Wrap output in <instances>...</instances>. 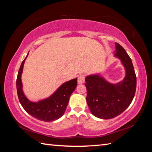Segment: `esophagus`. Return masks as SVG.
<instances>
[{"label": "esophagus", "instance_id": "obj_1", "mask_svg": "<svg viewBox=\"0 0 152 152\" xmlns=\"http://www.w3.org/2000/svg\"><path fill=\"white\" fill-rule=\"evenodd\" d=\"M86 76L84 74H80L78 77V84H82L85 82Z\"/></svg>", "mask_w": 152, "mask_h": 152}]
</instances>
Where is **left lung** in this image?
I'll return each mask as SVG.
<instances>
[{
    "label": "left lung",
    "mask_w": 152,
    "mask_h": 152,
    "mask_svg": "<svg viewBox=\"0 0 152 152\" xmlns=\"http://www.w3.org/2000/svg\"><path fill=\"white\" fill-rule=\"evenodd\" d=\"M114 57L121 61L125 70L122 81L111 83L99 74L86 78V101L91 114L96 118L108 119L124 112L131 104L136 91L137 77L130 57L120 44L115 43Z\"/></svg>",
    "instance_id": "1"
}]
</instances>
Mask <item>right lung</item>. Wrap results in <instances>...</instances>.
<instances>
[{"label": "right lung", "mask_w": 152, "mask_h": 152, "mask_svg": "<svg viewBox=\"0 0 152 152\" xmlns=\"http://www.w3.org/2000/svg\"><path fill=\"white\" fill-rule=\"evenodd\" d=\"M28 55V53L19 68L16 81L19 101L25 110L36 119L46 122L56 120L65 112L70 96L77 86V78L63 83L49 97L38 102L29 101L23 91L21 82L23 65Z\"/></svg>", "instance_id": "add662e5"}]
</instances>
